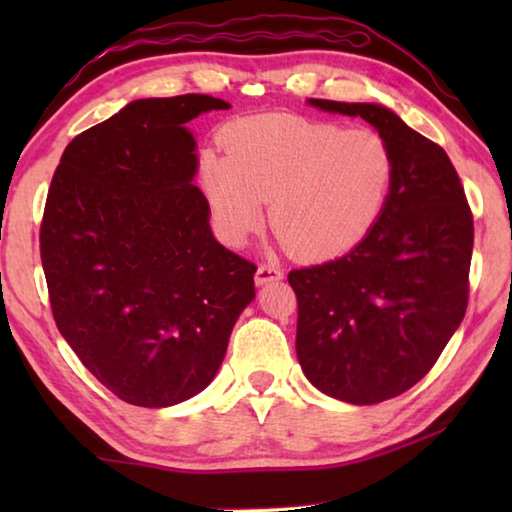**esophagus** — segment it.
<instances>
[{
	"label": "esophagus",
	"mask_w": 512,
	"mask_h": 512,
	"mask_svg": "<svg viewBox=\"0 0 512 512\" xmlns=\"http://www.w3.org/2000/svg\"><path fill=\"white\" fill-rule=\"evenodd\" d=\"M282 271L277 266H273V264H262L257 268V273H255V282L259 284V287H262V284H268V282H275V280H282Z\"/></svg>",
	"instance_id": "esophagus-1"
}]
</instances>
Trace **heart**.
<instances>
[{
	"instance_id": "b5f03b06",
	"label": "heart",
	"mask_w": 512,
	"mask_h": 512,
	"mask_svg": "<svg viewBox=\"0 0 512 512\" xmlns=\"http://www.w3.org/2000/svg\"><path fill=\"white\" fill-rule=\"evenodd\" d=\"M201 183L219 237L244 246L264 221L300 259H334L366 239L395 183V153L372 128L296 115L244 119L228 155L205 153Z\"/></svg>"
}]
</instances>
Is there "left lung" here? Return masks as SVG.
<instances>
[{"instance_id": "left-lung-1", "label": "left lung", "mask_w": 512, "mask_h": 512, "mask_svg": "<svg viewBox=\"0 0 512 512\" xmlns=\"http://www.w3.org/2000/svg\"><path fill=\"white\" fill-rule=\"evenodd\" d=\"M309 106L366 119L395 153L393 194L375 230L348 255L289 273L307 379L341 402L377 404L418 384L461 325L472 210L447 153L393 110L327 99Z\"/></svg>"}]
</instances>
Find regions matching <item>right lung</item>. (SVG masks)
Returning <instances> with one entry per match:
<instances>
[{"label":"right lung","instance_id":"obj_1","mask_svg":"<svg viewBox=\"0 0 512 512\" xmlns=\"http://www.w3.org/2000/svg\"><path fill=\"white\" fill-rule=\"evenodd\" d=\"M230 103L140 99L76 135L40 225L51 314L119 400L185 402L214 379L257 266L214 239L185 124Z\"/></svg>","mask_w":512,"mask_h":512}]
</instances>
